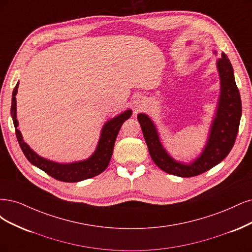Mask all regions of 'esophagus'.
Masks as SVG:
<instances>
[{
    "mask_svg": "<svg viewBox=\"0 0 252 252\" xmlns=\"http://www.w3.org/2000/svg\"><path fill=\"white\" fill-rule=\"evenodd\" d=\"M145 104V101L143 98H141V97H138V98L135 100V109L137 111H139L143 108V105Z\"/></svg>",
    "mask_w": 252,
    "mask_h": 252,
    "instance_id": "obj_1",
    "label": "esophagus"
}]
</instances>
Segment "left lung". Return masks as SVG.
<instances>
[{"label": "left lung", "mask_w": 252, "mask_h": 252, "mask_svg": "<svg viewBox=\"0 0 252 252\" xmlns=\"http://www.w3.org/2000/svg\"><path fill=\"white\" fill-rule=\"evenodd\" d=\"M217 64L221 79L218 110L206 147L201 156L190 164L179 163L169 157L162 148L157 129L150 117L145 114L137 116L153 161L167 174L189 178L205 173L220 163L233 147L242 115L241 96L234 80L231 63L224 52Z\"/></svg>", "instance_id": "1"}]
</instances>
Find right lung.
Segmentation results:
<instances>
[{"label":"right lung","instance_id":"obj_1","mask_svg":"<svg viewBox=\"0 0 252 252\" xmlns=\"http://www.w3.org/2000/svg\"><path fill=\"white\" fill-rule=\"evenodd\" d=\"M18 88L19 83L15 86L12 92L11 117L13 120L15 135H17L20 147L24 153V155L26 156L30 163L44 170L46 174L51 176L54 179L63 182L83 181L89 179V178H93L97 175L101 174L103 170L108 167L113 154V149H114L116 137L119 133V129L125 121L131 117V110L124 112L123 114L109 120L108 123L104 125L101 131L98 145H97L95 153L90 158L84 161L73 162V163L61 164L39 157L23 141L22 134L20 132V129L18 128L19 123L17 120V100H15V95L18 93Z\"/></svg>","mask_w":252,"mask_h":252}]
</instances>
